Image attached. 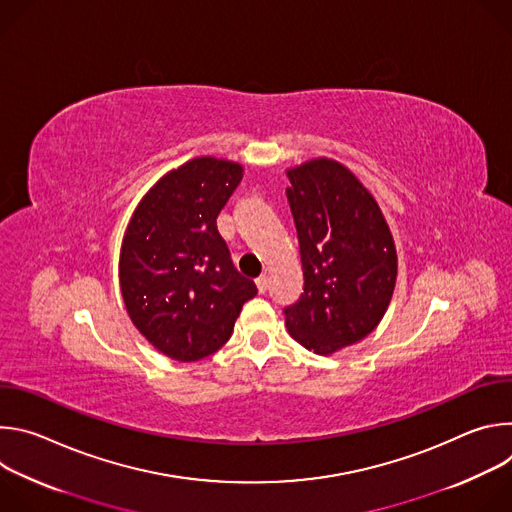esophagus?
I'll use <instances>...</instances> for the list:
<instances>
[{
  "label": "esophagus",
  "mask_w": 512,
  "mask_h": 512,
  "mask_svg": "<svg viewBox=\"0 0 512 512\" xmlns=\"http://www.w3.org/2000/svg\"><path fill=\"white\" fill-rule=\"evenodd\" d=\"M255 285H257V289H259V294H265L267 287H269V277H267V275L257 277V279H255Z\"/></svg>",
  "instance_id": "34e87169"
}]
</instances>
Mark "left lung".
Instances as JSON below:
<instances>
[{"label": "left lung", "mask_w": 512, "mask_h": 512, "mask_svg": "<svg viewBox=\"0 0 512 512\" xmlns=\"http://www.w3.org/2000/svg\"><path fill=\"white\" fill-rule=\"evenodd\" d=\"M285 190L300 241L304 294L285 326L314 354H334L383 320L397 281V249L375 196L340 162L289 168Z\"/></svg>", "instance_id": "obj_1"}]
</instances>
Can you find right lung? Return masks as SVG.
<instances>
[{
  "instance_id": "1",
  "label": "right lung",
  "mask_w": 512,
  "mask_h": 512,
  "mask_svg": "<svg viewBox=\"0 0 512 512\" xmlns=\"http://www.w3.org/2000/svg\"><path fill=\"white\" fill-rule=\"evenodd\" d=\"M243 166L194 158L162 176L131 214L119 255V285L133 326L162 354L192 362L221 348L257 287L218 235L216 216Z\"/></svg>"
}]
</instances>
